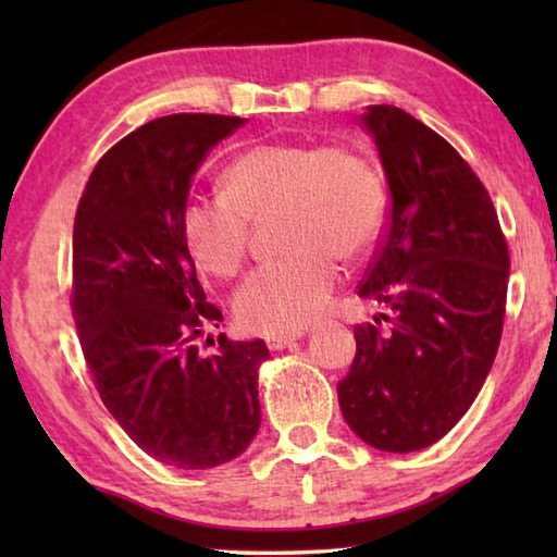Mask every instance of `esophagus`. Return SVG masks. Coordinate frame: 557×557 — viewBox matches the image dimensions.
Wrapping results in <instances>:
<instances>
[{"label":"esophagus","mask_w":557,"mask_h":557,"mask_svg":"<svg viewBox=\"0 0 557 557\" xmlns=\"http://www.w3.org/2000/svg\"><path fill=\"white\" fill-rule=\"evenodd\" d=\"M301 337H304V333H292V335H268V337H265V345H268L270 349H285V347L294 345V342L301 339Z\"/></svg>","instance_id":"esophagus-1"}]
</instances>
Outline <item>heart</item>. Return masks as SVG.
<instances>
[{"label": "heart", "instance_id": "b5f03b06", "mask_svg": "<svg viewBox=\"0 0 557 557\" xmlns=\"http://www.w3.org/2000/svg\"><path fill=\"white\" fill-rule=\"evenodd\" d=\"M275 212L285 253L258 265L236 289L234 318L248 333L287 335L311 325L330 301L342 260H359L385 227L387 194L373 164L345 146L263 140L222 174V194L182 206V236L212 277L239 272L251 224Z\"/></svg>", "mask_w": 557, "mask_h": 557}]
</instances>
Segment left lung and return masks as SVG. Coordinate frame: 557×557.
Returning a JSON list of instances; mask_svg holds the SVG:
<instances>
[{
	"instance_id": "1",
	"label": "left lung",
	"mask_w": 557,
	"mask_h": 557,
	"mask_svg": "<svg viewBox=\"0 0 557 557\" xmlns=\"http://www.w3.org/2000/svg\"><path fill=\"white\" fill-rule=\"evenodd\" d=\"M361 122L375 138L389 210L359 297L393 315H383L387 330L354 327L357 354L337 397L363 443L413 453L441 441L486 381L510 253L486 186L443 136L393 104H371Z\"/></svg>"
}]
</instances>
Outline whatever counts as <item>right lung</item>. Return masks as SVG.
Wrapping results in <instances>:
<instances>
[{"label": "right lung", "instance_id": "add662e5", "mask_svg": "<svg viewBox=\"0 0 557 557\" xmlns=\"http://www.w3.org/2000/svg\"><path fill=\"white\" fill-rule=\"evenodd\" d=\"M246 120L170 114L98 160L74 220V313L100 399L162 465L210 469L239 457L260 425L263 339L196 337L222 313L206 301L182 236V206L208 150Z\"/></svg>", "mask_w": 557, "mask_h": 557}]
</instances>
